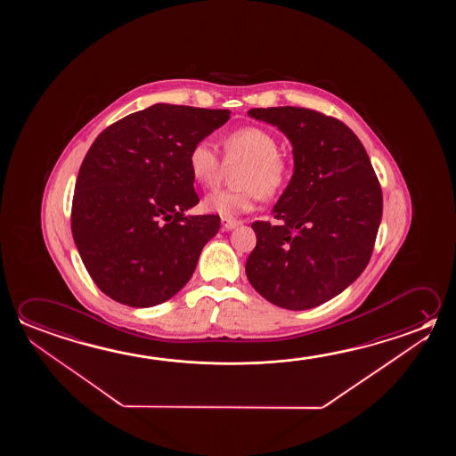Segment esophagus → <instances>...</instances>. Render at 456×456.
<instances>
[{"instance_id":"34e87169","label":"esophagus","mask_w":456,"mask_h":456,"mask_svg":"<svg viewBox=\"0 0 456 456\" xmlns=\"http://www.w3.org/2000/svg\"><path fill=\"white\" fill-rule=\"evenodd\" d=\"M221 225H223L224 231H232V229L239 227L240 221L233 219V217H221Z\"/></svg>"}]
</instances>
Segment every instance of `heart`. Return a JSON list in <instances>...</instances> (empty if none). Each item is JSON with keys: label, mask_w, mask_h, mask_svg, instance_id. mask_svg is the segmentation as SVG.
Returning <instances> with one entry per match:
<instances>
[{"label": "heart", "mask_w": 456, "mask_h": 456, "mask_svg": "<svg viewBox=\"0 0 456 456\" xmlns=\"http://www.w3.org/2000/svg\"><path fill=\"white\" fill-rule=\"evenodd\" d=\"M278 148L275 134L256 126L225 134L223 160L208 142H195L187 154V165L192 178L205 189L216 187L227 168L240 167L232 175L237 187L209 194L203 208L219 216L233 217L251 211L261 197L272 199L280 194L291 176V164Z\"/></svg>", "instance_id": "heart-1"}]
</instances>
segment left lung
Returning <instances> with one entry per match:
<instances>
[{
  "label": "left lung",
  "mask_w": 456,
  "mask_h": 456,
  "mask_svg": "<svg viewBox=\"0 0 456 456\" xmlns=\"http://www.w3.org/2000/svg\"><path fill=\"white\" fill-rule=\"evenodd\" d=\"M254 119L292 142L294 175L273 207L278 224L256 221L247 276L262 297L306 310L336 297L372 256L383 213L380 183L344 122L314 110L254 108Z\"/></svg>",
  "instance_id": "1"
}]
</instances>
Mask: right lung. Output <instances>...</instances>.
Here are the masks:
<instances>
[{
    "mask_svg": "<svg viewBox=\"0 0 456 456\" xmlns=\"http://www.w3.org/2000/svg\"><path fill=\"white\" fill-rule=\"evenodd\" d=\"M229 118V110L157 103L92 142L76 180L71 232L108 297L159 305L191 280L221 219L184 216L199 203L187 154Z\"/></svg>",
    "mask_w": 456,
    "mask_h": 456,
    "instance_id": "obj_1",
    "label": "right lung"
}]
</instances>
